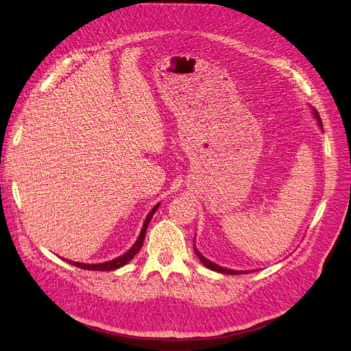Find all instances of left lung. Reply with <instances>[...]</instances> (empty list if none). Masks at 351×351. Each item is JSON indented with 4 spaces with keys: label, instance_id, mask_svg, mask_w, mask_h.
Wrapping results in <instances>:
<instances>
[{
    "label": "left lung",
    "instance_id": "left-lung-1",
    "mask_svg": "<svg viewBox=\"0 0 351 351\" xmlns=\"http://www.w3.org/2000/svg\"><path fill=\"white\" fill-rule=\"evenodd\" d=\"M315 115H316V120H317V123H319V125H320V128L323 130V124H322V120H320V117H319V114H317V111L315 110ZM195 252H196V255L199 256V260L202 261V264L204 265V267H207V268H210V269H213V271H217V272H221V274H228V275H237V274H247L245 271H243V272H240V271H232V269H227V268H223V267H220V265H216V264H213V263H210L208 260H206L204 256L195 248Z\"/></svg>",
    "mask_w": 351,
    "mask_h": 351
}]
</instances>
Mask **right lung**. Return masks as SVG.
I'll return each mask as SVG.
<instances>
[{"mask_svg":"<svg viewBox=\"0 0 351 351\" xmlns=\"http://www.w3.org/2000/svg\"><path fill=\"white\" fill-rule=\"evenodd\" d=\"M158 207H159V204H156V206L152 208V212L147 216V219H145V221H144V227H143L141 232H139V237H138L136 243L132 245V248H130L128 252H125L124 255L119 256V258H115V260L108 261V263H103V264H82V263H73V261L64 260V258H63V260H64L66 263H69V264H72V265L77 267V268L88 269V271H112V269L124 267L125 264H128V263L134 258V256L136 255V252H138L139 250H141V247H143V244H144V239H145V232H147L148 224H149L151 217L154 216V213L156 212Z\"/></svg>","mask_w":351,"mask_h":351,"instance_id":"obj_1","label":"right lung"}]
</instances>
